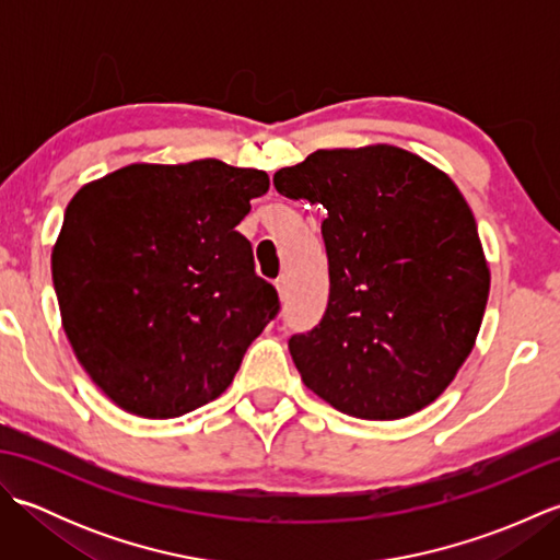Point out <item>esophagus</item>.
<instances>
[{
  "label": "esophagus",
  "instance_id": "esophagus-1",
  "mask_svg": "<svg viewBox=\"0 0 560 560\" xmlns=\"http://www.w3.org/2000/svg\"><path fill=\"white\" fill-rule=\"evenodd\" d=\"M277 291H279L281 299H287V295H289V277H283V273L277 279Z\"/></svg>",
  "mask_w": 560,
  "mask_h": 560
}]
</instances>
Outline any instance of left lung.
I'll list each match as a JSON object with an SVG mask.
<instances>
[{
  "label": "left lung",
  "instance_id": "1",
  "mask_svg": "<svg viewBox=\"0 0 560 560\" xmlns=\"http://www.w3.org/2000/svg\"><path fill=\"white\" fill-rule=\"evenodd\" d=\"M277 192L323 205L329 301L289 349L331 407L395 421L443 395L477 341L491 273L457 185L413 153L319 149L273 173Z\"/></svg>",
  "mask_w": 560,
  "mask_h": 560
}]
</instances>
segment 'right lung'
I'll return each mask as SVG.
<instances>
[{
  "instance_id": "right-lung-1",
  "label": "right lung",
  "mask_w": 560,
  "mask_h": 560,
  "mask_svg": "<svg viewBox=\"0 0 560 560\" xmlns=\"http://www.w3.org/2000/svg\"><path fill=\"white\" fill-rule=\"evenodd\" d=\"M269 175L135 163L81 187L52 249L67 339L117 407L175 419L217 399L279 313L235 231Z\"/></svg>"
}]
</instances>
